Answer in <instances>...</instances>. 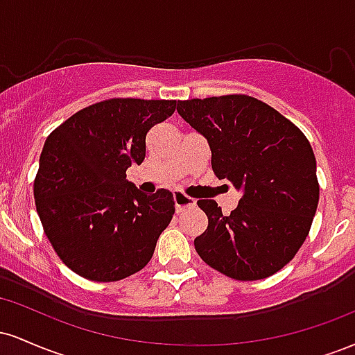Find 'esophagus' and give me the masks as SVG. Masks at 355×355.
Returning a JSON list of instances; mask_svg holds the SVG:
<instances>
[{
  "label": "esophagus",
  "mask_w": 355,
  "mask_h": 355,
  "mask_svg": "<svg viewBox=\"0 0 355 355\" xmlns=\"http://www.w3.org/2000/svg\"><path fill=\"white\" fill-rule=\"evenodd\" d=\"M173 202H175V209H177L178 214H180L183 209H187V207H193L195 205L193 198L187 197V195L180 193V191H175V193H173Z\"/></svg>",
  "instance_id": "esophagus-1"
}]
</instances>
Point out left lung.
Wrapping results in <instances>:
<instances>
[{"label":"left lung","instance_id":"obj_1","mask_svg":"<svg viewBox=\"0 0 355 355\" xmlns=\"http://www.w3.org/2000/svg\"><path fill=\"white\" fill-rule=\"evenodd\" d=\"M177 112L209 141L214 173L242 191L230 215L215 200L197 202L209 227L195 239V250L232 279L274 275L304 243L319 203L311 144L292 121L252 96L178 101Z\"/></svg>","mask_w":355,"mask_h":355}]
</instances>
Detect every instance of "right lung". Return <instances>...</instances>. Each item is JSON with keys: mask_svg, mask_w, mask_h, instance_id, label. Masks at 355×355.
<instances>
[{"mask_svg": "<svg viewBox=\"0 0 355 355\" xmlns=\"http://www.w3.org/2000/svg\"><path fill=\"white\" fill-rule=\"evenodd\" d=\"M175 100L113 98L80 110L46 138L35 203L53 248L75 274L116 282L141 270L175 214L172 191L146 195L126 180L145 138Z\"/></svg>", "mask_w": 355, "mask_h": 355, "instance_id": "obj_1", "label": "right lung"}]
</instances>
